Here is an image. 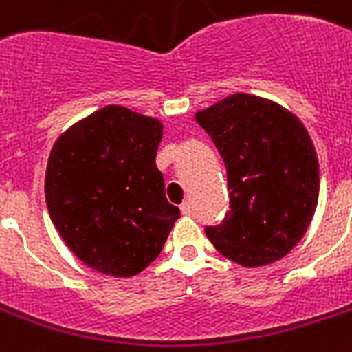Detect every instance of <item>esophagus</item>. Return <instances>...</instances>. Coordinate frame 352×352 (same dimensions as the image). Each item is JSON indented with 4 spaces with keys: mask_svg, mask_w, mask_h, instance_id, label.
Here are the masks:
<instances>
[{
    "mask_svg": "<svg viewBox=\"0 0 352 352\" xmlns=\"http://www.w3.org/2000/svg\"><path fill=\"white\" fill-rule=\"evenodd\" d=\"M181 212L184 216H190V214H192V203H190V201H184L181 205Z\"/></svg>",
    "mask_w": 352,
    "mask_h": 352,
    "instance_id": "1",
    "label": "esophagus"
}]
</instances>
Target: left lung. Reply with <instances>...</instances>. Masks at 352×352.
Listing matches in <instances>:
<instances>
[{
    "instance_id": "1",
    "label": "left lung",
    "mask_w": 352,
    "mask_h": 352,
    "mask_svg": "<svg viewBox=\"0 0 352 352\" xmlns=\"http://www.w3.org/2000/svg\"><path fill=\"white\" fill-rule=\"evenodd\" d=\"M227 168L230 210L206 227L212 245L243 267L284 258L307 234L319 162L307 127L272 99L236 92L195 112Z\"/></svg>"
}]
</instances>
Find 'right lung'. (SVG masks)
<instances>
[{"label": "right lung", "mask_w": 352, "mask_h": 352, "mask_svg": "<svg viewBox=\"0 0 352 352\" xmlns=\"http://www.w3.org/2000/svg\"><path fill=\"white\" fill-rule=\"evenodd\" d=\"M160 140V120L107 104L53 144L44 182L51 221L96 272L134 277L160 254L181 218L155 164Z\"/></svg>", "instance_id": "obj_1"}]
</instances>
